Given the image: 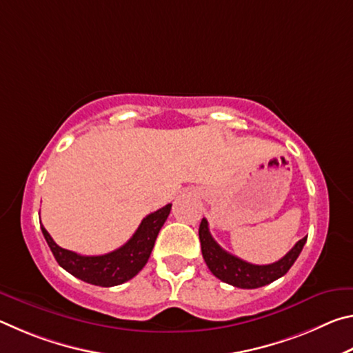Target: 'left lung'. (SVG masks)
Returning a JSON list of instances; mask_svg holds the SVG:
<instances>
[{"mask_svg":"<svg viewBox=\"0 0 353 353\" xmlns=\"http://www.w3.org/2000/svg\"><path fill=\"white\" fill-rule=\"evenodd\" d=\"M199 240L202 256H204L208 270L212 271L214 277H218L221 282L234 285L236 288L252 290L260 288V286H265L285 276L290 271V268L294 265L299 254L302 252L303 244L307 243V236L299 240L283 259L271 263V265H252V263H248L225 252L213 240L205 218H202L199 225Z\"/></svg>","mask_w":353,"mask_h":353,"instance_id":"1","label":"left lung"}]
</instances>
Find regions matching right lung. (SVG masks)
Here are the masks:
<instances>
[{
	"instance_id": "1",
	"label": "right lung",
	"mask_w": 353,
	"mask_h": 353,
	"mask_svg": "<svg viewBox=\"0 0 353 353\" xmlns=\"http://www.w3.org/2000/svg\"><path fill=\"white\" fill-rule=\"evenodd\" d=\"M170 212L171 204L148 214L126 244L104 255H79L57 246L43 225H41V234L54 259L65 271L83 282L107 288L128 282L143 270Z\"/></svg>"
}]
</instances>
